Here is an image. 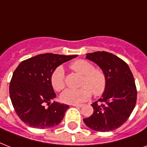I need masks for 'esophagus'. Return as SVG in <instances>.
I'll use <instances>...</instances> for the list:
<instances>
[{"label":"esophagus","mask_w":147,"mask_h":147,"mask_svg":"<svg viewBox=\"0 0 147 147\" xmlns=\"http://www.w3.org/2000/svg\"><path fill=\"white\" fill-rule=\"evenodd\" d=\"M72 105L74 107H78V108H80V107L83 106V105H78V104H73Z\"/></svg>","instance_id":"1"}]
</instances>
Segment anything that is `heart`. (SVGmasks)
Instances as JSON below:
<instances>
[{
	"instance_id": "obj_1",
	"label": "heart",
	"mask_w": 147,
	"mask_h": 147,
	"mask_svg": "<svg viewBox=\"0 0 147 147\" xmlns=\"http://www.w3.org/2000/svg\"><path fill=\"white\" fill-rule=\"evenodd\" d=\"M70 68L82 75L79 89H67L60 95L63 102L67 104H79L90 98L92 93L99 96L106 88L107 79L105 73L95 69L91 63L85 59H78L70 64ZM51 84L54 90L59 91L65 88L64 69L58 67L51 75Z\"/></svg>"
}]
</instances>
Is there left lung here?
<instances>
[{
	"instance_id": "obj_1",
	"label": "left lung",
	"mask_w": 147,
	"mask_h": 147,
	"mask_svg": "<svg viewBox=\"0 0 147 147\" xmlns=\"http://www.w3.org/2000/svg\"><path fill=\"white\" fill-rule=\"evenodd\" d=\"M106 76V88L101 98L91 104L94 113L84 119L87 126L98 132H110L127 121L136 103L135 80L127 63L108 52L86 54Z\"/></svg>"
}]
</instances>
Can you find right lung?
<instances>
[{"instance_id": "obj_1", "label": "right lung", "mask_w": 147, "mask_h": 147, "mask_svg": "<svg viewBox=\"0 0 147 147\" xmlns=\"http://www.w3.org/2000/svg\"><path fill=\"white\" fill-rule=\"evenodd\" d=\"M45 53L25 59L13 73L10 98L15 112L28 126L49 129L60 123L69 105L53 101L51 75L59 65L77 57Z\"/></svg>"}]
</instances>
